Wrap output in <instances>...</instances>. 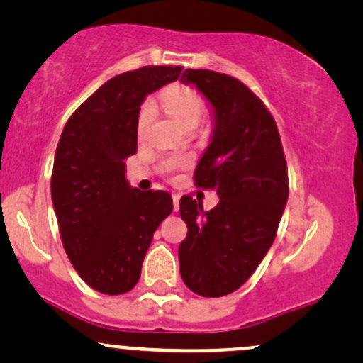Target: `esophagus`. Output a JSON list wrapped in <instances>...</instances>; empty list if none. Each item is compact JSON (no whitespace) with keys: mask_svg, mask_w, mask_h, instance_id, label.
<instances>
[{"mask_svg":"<svg viewBox=\"0 0 363 363\" xmlns=\"http://www.w3.org/2000/svg\"><path fill=\"white\" fill-rule=\"evenodd\" d=\"M179 201H181V198H179V194H174L172 196V203H174V210H179Z\"/></svg>","mask_w":363,"mask_h":363,"instance_id":"esophagus-1","label":"esophagus"}]
</instances>
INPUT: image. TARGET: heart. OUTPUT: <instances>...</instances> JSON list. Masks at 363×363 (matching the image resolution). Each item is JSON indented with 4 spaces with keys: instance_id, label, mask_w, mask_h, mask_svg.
Masks as SVG:
<instances>
[{
    "instance_id": "b5f03b06",
    "label": "heart",
    "mask_w": 363,
    "mask_h": 363,
    "mask_svg": "<svg viewBox=\"0 0 363 363\" xmlns=\"http://www.w3.org/2000/svg\"><path fill=\"white\" fill-rule=\"evenodd\" d=\"M162 106L164 109L172 116L174 121L182 128H194L199 123L205 114L206 104L205 99L193 89H184V86H172V89L165 90L160 97ZM155 118V104L153 101H145L141 104L140 112H138V135H143L145 129L148 128V124L152 123ZM187 164L186 158H167V160L162 162V170L164 172H172L184 167Z\"/></svg>"
}]
</instances>
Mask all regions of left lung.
Returning a JSON list of instances; mask_svg holds the SVG:
<instances>
[{"label":"left lung","instance_id":"8db88e82","mask_svg":"<svg viewBox=\"0 0 363 363\" xmlns=\"http://www.w3.org/2000/svg\"><path fill=\"white\" fill-rule=\"evenodd\" d=\"M213 107L211 141L194 170V184L215 189L213 210L191 196L179 203L187 235L179 245L182 281L201 297H223L256 272L277 237L289 172L280 133L259 97L242 82L210 69H186Z\"/></svg>","mask_w":363,"mask_h":363}]
</instances>
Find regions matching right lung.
I'll use <instances>...</instances> for the list:
<instances>
[{"label": "right lung", "instance_id": "add662e5", "mask_svg": "<svg viewBox=\"0 0 363 363\" xmlns=\"http://www.w3.org/2000/svg\"><path fill=\"white\" fill-rule=\"evenodd\" d=\"M181 66H143L106 82L73 112L54 155L51 196L65 251L94 290L126 294L140 280L153 232L172 211L165 191L126 181L145 97L176 82Z\"/></svg>", "mask_w": 363, "mask_h": 363}]
</instances>
